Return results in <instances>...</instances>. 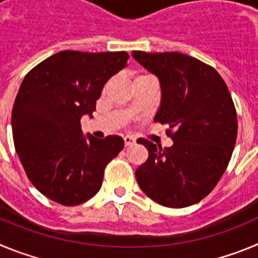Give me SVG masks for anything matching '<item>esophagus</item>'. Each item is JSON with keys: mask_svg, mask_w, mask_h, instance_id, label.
Listing matches in <instances>:
<instances>
[{"mask_svg": "<svg viewBox=\"0 0 258 258\" xmlns=\"http://www.w3.org/2000/svg\"><path fill=\"white\" fill-rule=\"evenodd\" d=\"M124 142H125V146H132L133 145L134 142H136V140H134L133 137H131V136H125L124 137Z\"/></svg>", "mask_w": 258, "mask_h": 258, "instance_id": "34e87169", "label": "esophagus"}]
</instances>
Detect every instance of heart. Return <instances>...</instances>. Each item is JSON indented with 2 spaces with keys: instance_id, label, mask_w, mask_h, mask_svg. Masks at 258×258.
<instances>
[{
  "instance_id": "1",
  "label": "heart",
  "mask_w": 258,
  "mask_h": 258,
  "mask_svg": "<svg viewBox=\"0 0 258 258\" xmlns=\"http://www.w3.org/2000/svg\"><path fill=\"white\" fill-rule=\"evenodd\" d=\"M145 76H146V75H145Z\"/></svg>"
}]
</instances>
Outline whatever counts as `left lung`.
<instances>
[{
	"label": "left lung",
	"mask_w": 258,
	"mask_h": 258,
	"mask_svg": "<svg viewBox=\"0 0 258 258\" xmlns=\"http://www.w3.org/2000/svg\"><path fill=\"white\" fill-rule=\"evenodd\" d=\"M132 56L160 83L154 121L174 131L172 147L137 141L149 151L136 170L137 182L157 204L192 206L213 190L235 147L238 120L229 89L214 68L182 52L133 51Z\"/></svg>",
	"instance_id": "1"
}]
</instances>
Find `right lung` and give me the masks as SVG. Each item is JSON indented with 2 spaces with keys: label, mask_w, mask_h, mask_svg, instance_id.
I'll return each instance as SVG.
<instances>
[{
  "label": "right lung",
  "mask_w": 258,
  "mask_h": 258,
  "mask_svg": "<svg viewBox=\"0 0 258 258\" xmlns=\"http://www.w3.org/2000/svg\"><path fill=\"white\" fill-rule=\"evenodd\" d=\"M125 51H60L24 77L11 113L15 150L32 184L63 206H79L99 191L103 172L124 140L84 136L80 120L126 66Z\"/></svg>",
  "instance_id": "1"
}]
</instances>
